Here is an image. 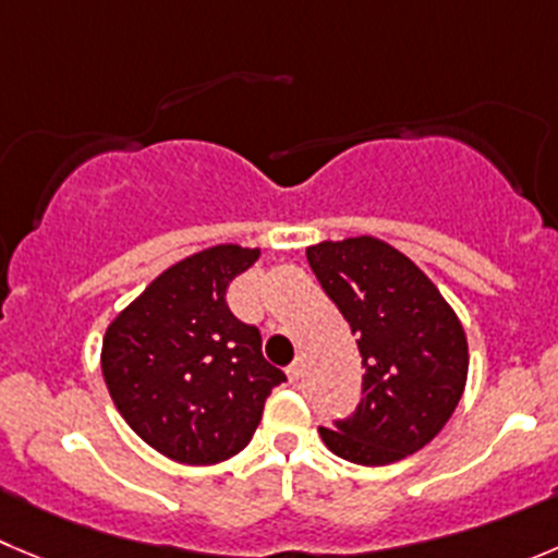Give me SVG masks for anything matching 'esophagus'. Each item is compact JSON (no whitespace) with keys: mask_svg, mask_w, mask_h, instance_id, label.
Listing matches in <instances>:
<instances>
[{"mask_svg":"<svg viewBox=\"0 0 558 558\" xmlns=\"http://www.w3.org/2000/svg\"><path fill=\"white\" fill-rule=\"evenodd\" d=\"M288 378H290V384H299L301 380V362H293L288 367Z\"/></svg>","mask_w":558,"mask_h":558,"instance_id":"obj_1","label":"esophagus"}]
</instances>
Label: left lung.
Returning <instances> with one entry per match:
<instances>
[{
  "label": "left lung",
  "instance_id": "1",
  "mask_svg": "<svg viewBox=\"0 0 558 558\" xmlns=\"http://www.w3.org/2000/svg\"><path fill=\"white\" fill-rule=\"evenodd\" d=\"M310 268L362 353V402L320 438L359 465H389L441 433L469 378V342L452 306L402 252L378 238L323 241Z\"/></svg>",
  "mask_w": 558,
  "mask_h": 558
}]
</instances>
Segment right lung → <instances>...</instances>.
<instances>
[{
  "instance_id": "1",
  "label": "right lung",
  "mask_w": 558,
  "mask_h": 558,
  "mask_svg": "<svg viewBox=\"0 0 558 558\" xmlns=\"http://www.w3.org/2000/svg\"><path fill=\"white\" fill-rule=\"evenodd\" d=\"M259 248L221 243L180 259L106 328V389L142 441L185 465H214L252 441L270 389L257 326L227 306V288Z\"/></svg>"
}]
</instances>
